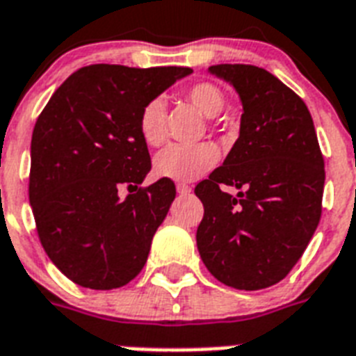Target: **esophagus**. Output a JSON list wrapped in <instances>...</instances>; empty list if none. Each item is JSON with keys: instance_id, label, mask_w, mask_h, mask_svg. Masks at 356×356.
Instances as JSON below:
<instances>
[{"instance_id": "obj_1", "label": "esophagus", "mask_w": 356, "mask_h": 356, "mask_svg": "<svg viewBox=\"0 0 356 356\" xmlns=\"http://www.w3.org/2000/svg\"><path fill=\"white\" fill-rule=\"evenodd\" d=\"M176 191L180 193V195H187V193H191V186H187V184H178V186H176Z\"/></svg>"}]
</instances>
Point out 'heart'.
Returning a JSON list of instances; mask_svg holds the SVG:
<instances>
[{"label": "heart", "mask_w": 356, "mask_h": 356, "mask_svg": "<svg viewBox=\"0 0 356 356\" xmlns=\"http://www.w3.org/2000/svg\"><path fill=\"white\" fill-rule=\"evenodd\" d=\"M186 98L197 111L209 118L221 115L227 104L222 90L209 81L187 87ZM139 131L148 147H159L165 140V106L159 98H154L140 109ZM217 159L219 152L209 143L169 145L154 158V172L172 181H191L213 169Z\"/></svg>", "instance_id": "1"}]
</instances>
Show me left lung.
<instances>
[{"label": "left lung", "instance_id": "left-lung-1", "mask_svg": "<svg viewBox=\"0 0 356 356\" xmlns=\"http://www.w3.org/2000/svg\"><path fill=\"white\" fill-rule=\"evenodd\" d=\"M209 72L234 85L243 115L225 163L195 187L204 204L197 247L219 282L264 290L293 269L318 228L323 154L307 104L271 72L252 65ZM222 185L239 188L238 197Z\"/></svg>", "mask_w": 356, "mask_h": 356}]
</instances>
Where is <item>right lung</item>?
Instances as JSON below:
<instances>
[{"instance_id": "obj_1", "label": "right lung", "mask_w": 356, "mask_h": 356, "mask_svg": "<svg viewBox=\"0 0 356 356\" xmlns=\"http://www.w3.org/2000/svg\"><path fill=\"white\" fill-rule=\"evenodd\" d=\"M191 72L186 66H83L38 115L29 202L46 254L72 282L113 290L147 264L176 187L167 178L140 187L152 163L139 115ZM120 186L129 189L126 199L118 197Z\"/></svg>"}]
</instances>
